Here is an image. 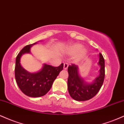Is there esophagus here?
<instances>
[{
	"mask_svg": "<svg viewBox=\"0 0 124 124\" xmlns=\"http://www.w3.org/2000/svg\"><path fill=\"white\" fill-rule=\"evenodd\" d=\"M68 64L67 63H65L63 65V69H65V70H66L67 69H68Z\"/></svg>",
	"mask_w": 124,
	"mask_h": 124,
	"instance_id": "obj_1",
	"label": "esophagus"
}]
</instances>
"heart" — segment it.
<instances>
[{
	"label": "heart",
	"mask_w": 124,
	"mask_h": 124,
	"mask_svg": "<svg viewBox=\"0 0 124 124\" xmlns=\"http://www.w3.org/2000/svg\"><path fill=\"white\" fill-rule=\"evenodd\" d=\"M88 51L80 44H73L69 45L66 49V53L68 55H73V61L75 63H78L85 59Z\"/></svg>",
	"instance_id": "1"
}]
</instances>
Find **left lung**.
<instances>
[{
  "instance_id": "left-lung-1",
  "label": "left lung",
  "mask_w": 124,
  "mask_h": 124,
  "mask_svg": "<svg viewBox=\"0 0 124 124\" xmlns=\"http://www.w3.org/2000/svg\"><path fill=\"white\" fill-rule=\"evenodd\" d=\"M99 76L90 83L87 82L81 77L78 66L72 64L68 67V89L69 94L73 99L76 101L89 100L99 92L104 80L105 62L101 53L99 54Z\"/></svg>"
}]
</instances>
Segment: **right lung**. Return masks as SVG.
<instances>
[{
    "label": "right lung",
    "instance_id": "right-lung-1",
    "mask_svg": "<svg viewBox=\"0 0 124 124\" xmlns=\"http://www.w3.org/2000/svg\"><path fill=\"white\" fill-rule=\"evenodd\" d=\"M37 43L26 45L21 49L16 59V81L21 92L31 97H38L46 94L63 67V63L58 67L44 63L41 70L35 73H31L24 69L20 63L21 57L25 54H31V48Z\"/></svg>",
    "mask_w": 124,
    "mask_h": 124
}]
</instances>
